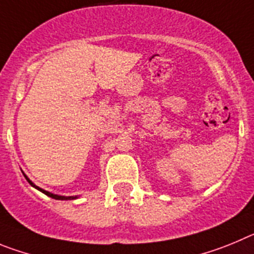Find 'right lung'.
I'll return each mask as SVG.
<instances>
[{
	"instance_id": "obj_1",
	"label": "right lung",
	"mask_w": 254,
	"mask_h": 254,
	"mask_svg": "<svg viewBox=\"0 0 254 254\" xmlns=\"http://www.w3.org/2000/svg\"><path fill=\"white\" fill-rule=\"evenodd\" d=\"M25 177H26V176H25ZM26 180L29 181V184H30L31 186H34L35 189H38L39 191H42L43 193H45V195L49 196V197H52V198H56V200H73V198H76V196H68V197H67V196H59V195H54V193H50V192H48V191H45V190H43V189H40V187L35 186V185H34L33 182H31L27 177H26Z\"/></svg>"
}]
</instances>
